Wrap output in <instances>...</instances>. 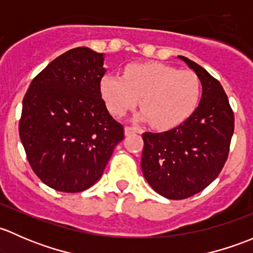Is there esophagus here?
Segmentation results:
<instances>
[{
    "label": "esophagus",
    "mask_w": 253,
    "mask_h": 253,
    "mask_svg": "<svg viewBox=\"0 0 253 253\" xmlns=\"http://www.w3.org/2000/svg\"><path fill=\"white\" fill-rule=\"evenodd\" d=\"M142 129L138 128V127H132V126H126L125 127V134L128 136V134L132 133H141Z\"/></svg>",
    "instance_id": "1"
}]
</instances>
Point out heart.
Segmentation results:
<instances>
[{
    "label": "heart",
    "instance_id": "b5f03b06",
    "mask_svg": "<svg viewBox=\"0 0 253 253\" xmlns=\"http://www.w3.org/2000/svg\"><path fill=\"white\" fill-rule=\"evenodd\" d=\"M100 93L115 116H124L138 103L141 117L158 128H169L185 121L196 110L201 82L191 71L176 70L159 62L131 63L124 77L103 76Z\"/></svg>",
    "mask_w": 253,
    "mask_h": 253
}]
</instances>
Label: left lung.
Segmentation results:
<instances>
[{"instance_id": "8db88e82", "label": "left lung", "mask_w": 253, "mask_h": 253, "mask_svg": "<svg viewBox=\"0 0 253 253\" xmlns=\"http://www.w3.org/2000/svg\"><path fill=\"white\" fill-rule=\"evenodd\" d=\"M202 83L200 105L175 128L143 133L142 171L150 187L169 200L205 190L220 174L229 155L235 119L223 86L200 65L178 56Z\"/></svg>"}]
</instances>
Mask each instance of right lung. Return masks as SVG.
Segmentation results:
<instances>
[{
    "mask_svg": "<svg viewBox=\"0 0 253 253\" xmlns=\"http://www.w3.org/2000/svg\"><path fill=\"white\" fill-rule=\"evenodd\" d=\"M104 55L76 47L48 63L23 99L19 137L38 177L56 191L82 192L103 175L124 126L101 98Z\"/></svg>",
    "mask_w": 253,
    "mask_h": 253,
    "instance_id": "add662e5",
    "label": "right lung"
}]
</instances>
